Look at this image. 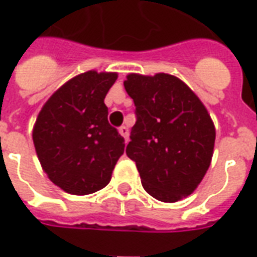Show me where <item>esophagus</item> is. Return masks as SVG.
Instances as JSON below:
<instances>
[{
  "mask_svg": "<svg viewBox=\"0 0 257 257\" xmlns=\"http://www.w3.org/2000/svg\"><path fill=\"white\" fill-rule=\"evenodd\" d=\"M118 131H119V135H121V136H123V139H125V142H128V138H129V129H128V126H125V125H122V126L118 129Z\"/></svg>",
  "mask_w": 257,
  "mask_h": 257,
  "instance_id": "1",
  "label": "esophagus"
}]
</instances>
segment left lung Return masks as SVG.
Here are the masks:
<instances>
[{"label":"left lung","instance_id":"8db88e82","mask_svg":"<svg viewBox=\"0 0 257 257\" xmlns=\"http://www.w3.org/2000/svg\"><path fill=\"white\" fill-rule=\"evenodd\" d=\"M123 86L136 107L126 156L136 162L143 189L162 202L189 197L213 156L216 131L206 107L171 74L131 73Z\"/></svg>","mask_w":257,"mask_h":257}]
</instances>
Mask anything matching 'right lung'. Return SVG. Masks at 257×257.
<instances>
[{"instance_id": "1", "label": "right lung", "mask_w": 257, "mask_h": 257, "mask_svg": "<svg viewBox=\"0 0 257 257\" xmlns=\"http://www.w3.org/2000/svg\"><path fill=\"white\" fill-rule=\"evenodd\" d=\"M117 73L90 70L68 79L53 93L33 128L44 172L58 187L86 195L106 187L123 154V138L107 121L104 97Z\"/></svg>"}]
</instances>
